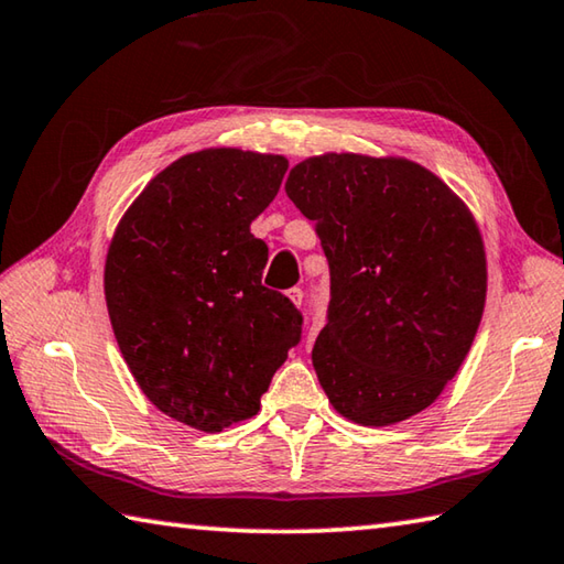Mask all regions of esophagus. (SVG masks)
Listing matches in <instances>:
<instances>
[{
	"mask_svg": "<svg viewBox=\"0 0 564 564\" xmlns=\"http://www.w3.org/2000/svg\"><path fill=\"white\" fill-rule=\"evenodd\" d=\"M288 297H290V302L294 304V307H302V302H304V292H302L300 288H292V290H288Z\"/></svg>",
	"mask_w": 564,
	"mask_h": 564,
	"instance_id": "34e87169",
	"label": "esophagus"
}]
</instances>
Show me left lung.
Returning <instances> with one entry per match:
<instances>
[{"instance_id": "obj_1", "label": "left lung", "mask_w": 564, "mask_h": 564, "mask_svg": "<svg viewBox=\"0 0 564 564\" xmlns=\"http://www.w3.org/2000/svg\"><path fill=\"white\" fill-rule=\"evenodd\" d=\"M329 262L312 349L329 403L361 426L429 409L456 377L486 307V250L466 203L406 158L324 153L284 183Z\"/></svg>"}]
</instances>
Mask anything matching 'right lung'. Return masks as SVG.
<instances>
[{"label": "right lung", "mask_w": 564, "mask_h": 564, "mask_svg": "<svg viewBox=\"0 0 564 564\" xmlns=\"http://www.w3.org/2000/svg\"><path fill=\"white\" fill-rule=\"evenodd\" d=\"M288 158L205 148L158 173L118 223L104 292L118 349L165 416L217 433L250 419L302 314L267 290V245L250 225Z\"/></svg>", "instance_id": "add662e5"}]
</instances>
